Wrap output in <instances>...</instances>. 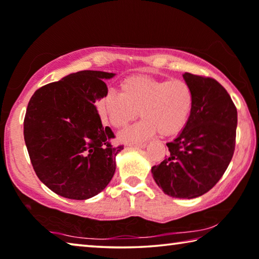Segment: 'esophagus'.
<instances>
[{
	"instance_id": "34e87169",
	"label": "esophagus",
	"mask_w": 259,
	"mask_h": 259,
	"mask_svg": "<svg viewBox=\"0 0 259 259\" xmlns=\"http://www.w3.org/2000/svg\"><path fill=\"white\" fill-rule=\"evenodd\" d=\"M130 147L132 148H141V149H143V148L147 147V143L145 142H141V143H131V145H128Z\"/></svg>"
}]
</instances>
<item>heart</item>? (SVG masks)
<instances>
[{
	"instance_id": "1",
	"label": "heart",
	"mask_w": 259,
	"mask_h": 259,
	"mask_svg": "<svg viewBox=\"0 0 259 259\" xmlns=\"http://www.w3.org/2000/svg\"><path fill=\"white\" fill-rule=\"evenodd\" d=\"M194 105L189 84L181 79H156L132 75L120 82V93L110 91L97 103L102 119L117 130L128 126L140 116L143 119L122 133L120 142L145 141L159 132L173 137L185 128Z\"/></svg>"
}]
</instances>
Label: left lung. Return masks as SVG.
Masks as SVG:
<instances>
[{
	"label": "left lung",
	"instance_id": "left-lung-1",
	"mask_svg": "<svg viewBox=\"0 0 259 259\" xmlns=\"http://www.w3.org/2000/svg\"><path fill=\"white\" fill-rule=\"evenodd\" d=\"M194 105L187 125L172 142L169 154L151 167L154 180L168 196L195 198L213 187L225 173L235 149L237 111L231 96L212 78L186 72Z\"/></svg>",
	"mask_w": 259,
	"mask_h": 259
}]
</instances>
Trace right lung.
Instances as JSON below:
<instances>
[{"label":"right lung","mask_w":259,"mask_h":259,"mask_svg":"<svg viewBox=\"0 0 259 259\" xmlns=\"http://www.w3.org/2000/svg\"><path fill=\"white\" fill-rule=\"evenodd\" d=\"M114 73L80 71L41 87L28 102L24 139L34 171L50 190L70 200L101 193L116 171L110 127L102 125L95 103L108 93Z\"/></svg>","instance_id":"right-lung-1"}]
</instances>
